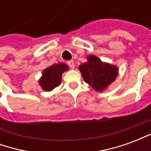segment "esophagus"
Here are the masks:
<instances>
[{
  "instance_id": "esophagus-1",
  "label": "esophagus",
  "mask_w": 151,
  "mask_h": 151,
  "mask_svg": "<svg viewBox=\"0 0 151 151\" xmlns=\"http://www.w3.org/2000/svg\"><path fill=\"white\" fill-rule=\"evenodd\" d=\"M68 65H69V66L71 69H74L75 68V64L73 62V60H69V61H68Z\"/></svg>"
}]
</instances>
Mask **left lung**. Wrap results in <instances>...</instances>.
<instances>
[{"instance_id": "left-lung-1", "label": "left lung", "mask_w": 151, "mask_h": 151, "mask_svg": "<svg viewBox=\"0 0 151 151\" xmlns=\"http://www.w3.org/2000/svg\"><path fill=\"white\" fill-rule=\"evenodd\" d=\"M86 59L87 61L78 67L82 78L95 91H104L117 78L118 67L102 61L95 55H89Z\"/></svg>"}]
</instances>
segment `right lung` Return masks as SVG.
I'll use <instances>...</instances> for the list:
<instances>
[{
    "mask_svg": "<svg viewBox=\"0 0 151 151\" xmlns=\"http://www.w3.org/2000/svg\"><path fill=\"white\" fill-rule=\"evenodd\" d=\"M69 66L65 63L54 64L44 69L39 79V84L44 91H51L61 83L63 73L69 70Z\"/></svg>",
    "mask_w": 151,
    "mask_h": 151,
    "instance_id": "right-lung-1",
    "label": "right lung"
}]
</instances>
